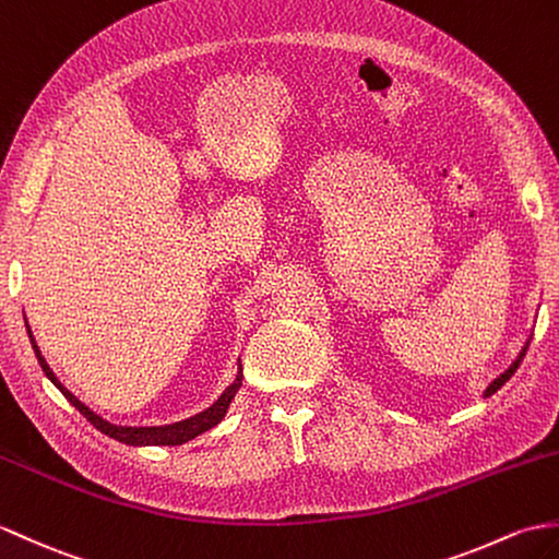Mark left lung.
Here are the masks:
<instances>
[{"label": "left lung", "mask_w": 559, "mask_h": 559, "mask_svg": "<svg viewBox=\"0 0 559 559\" xmlns=\"http://www.w3.org/2000/svg\"><path fill=\"white\" fill-rule=\"evenodd\" d=\"M528 343H531V338L524 343V347L522 349H519V355L514 357V361H512V365L508 367V369H504L500 376H496V379H492L488 385H486V391H484V397H490L492 393H498L500 391V388L504 385V383H508L510 381V376L516 371V367L519 365H522V359H524V355H526V349H528Z\"/></svg>", "instance_id": "1"}]
</instances>
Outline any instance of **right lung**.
Wrapping results in <instances>:
<instances>
[{"instance_id": "right-lung-1", "label": "right lung", "mask_w": 559, "mask_h": 559, "mask_svg": "<svg viewBox=\"0 0 559 559\" xmlns=\"http://www.w3.org/2000/svg\"><path fill=\"white\" fill-rule=\"evenodd\" d=\"M23 321H25V331H28L33 353H35V357H37V365L43 367L47 379L59 388L61 395L67 397V400L71 402V405H73L78 412H81L90 424H93V426L97 428V431H102L104 436L119 440V443H126V445L145 448V445H183V443H188V440L202 436L204 431H210V428H214L216 424L224 421L233 397H236V393L240 391V385H242V365H238L236 381H233V383L226 388V391L221 393V397L214 402V405H212L210 409L194 414V417H190V419L176 421V424H166V426H116V424L107 421L104 417H99L97 412L90 409V407L85 405V402L78 400V397L69 391V388L57 379V373L49 369L47 359L43 357L40 347H37V343H35V338H33V331H31V326H28V319H25V314H23Z\"/></svg>"}]
</instances>
